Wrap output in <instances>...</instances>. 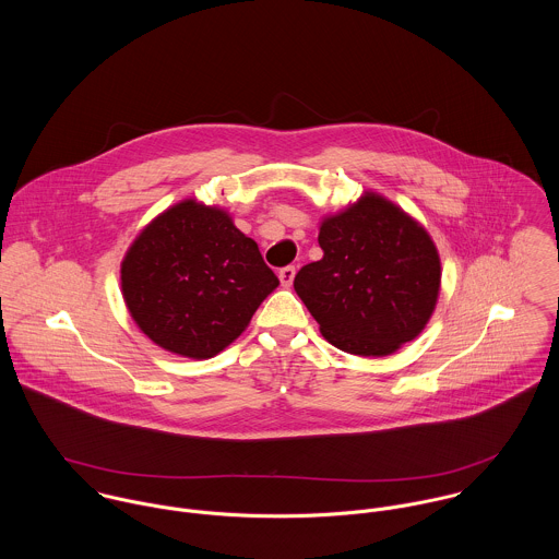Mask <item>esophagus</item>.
Masks as SVG:
<instances>
[{
  "mask_svg": "<svg viewBox=\"0 0 559 559\" xmlns=\"http://www.w3.org/2000/svg\"><path fill=\"white\" fill-rule=\"evenodd\" d=\"M295 266H284V269H280V282H282V286H290L293 284V280H295Z\"/></svg>",
  "mask_w": 559,
  "mask_h": 559,
  "instance_id": "34e87169",
  "label": "esophagus"
}]
</instances>
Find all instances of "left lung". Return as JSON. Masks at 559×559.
I'll return each mask as SVG.
<instances>
[{"label": "left lung", "instance_id": "left-lung-1", "mask_svg": "<svg viewBox=\"0 0 559 559\" xmlns=\"http://www.w3.org/2000/svg\"><path fill=\"white\" fill-rule=\"evenodd\" d=\"M322 258L295 290L335 348L385 357L415 340L435 312L441 260L426 228L388 198L366 191L320 222Z\"/></svg>", "mask_w": 559, "mask_h": 559}]
</instances>
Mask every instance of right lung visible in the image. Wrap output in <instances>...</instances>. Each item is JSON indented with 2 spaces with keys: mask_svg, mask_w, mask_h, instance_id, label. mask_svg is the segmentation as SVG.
Masks as SVG:
<instances>
[{
  "mask_svg": "<svg viewBox=\"0 0 559 559\" xmlns=\"http://www.w3.org/2000/svg\"><path fill=\"white\" fill-rule=\"evenodd\" d=\"M120 284L131 319L157 346L209 359L239 337L280 280L228 211L187 198L131 242Z\"/></svg>",
  "mask_w": 559,
  "mask_h": 559,
  "instance_id": "right-lung-1",
  "label": "right lung"
}]
</instances>
